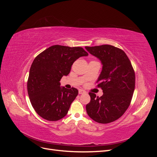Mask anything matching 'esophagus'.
I'll list each match as a JSON object with an SVG mask.
<instances>
[{"label":"esophagus","instance_id":"obj_1","mask_svg":"<svg viewBox=\"0 0 157 157\" xmlns=\"http://www.w3.org/2000/svg\"><path fill=\"white\" fill-rule=\"evenodd\" d=\"M78 93H79V94H82L86 93V92H85L84 90H78Z\"/></svg>","mask_w":157,"mask_h":157}]
</instances>
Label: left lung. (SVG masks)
<instances>
[{
	"label": "left lung",
	"mask_w": 157,
	"mask_h": 157,
	"mask_svg": "<svg viewBox=\"0 0 157 157\" xmlns=\"http://www.w3.org/2000/svg\"><path fill=\"white\" fill-rule=\"evenodd\" d=\"M85 48L103 65L97 82L103 94L99 98L89 93L86 112L94 121L107 124L118 119L129 107L135 89L134 70L125 52L117 47L104 44Z\"/></svg>",
	"instance_id": "8db88e82"
}]
</instances>
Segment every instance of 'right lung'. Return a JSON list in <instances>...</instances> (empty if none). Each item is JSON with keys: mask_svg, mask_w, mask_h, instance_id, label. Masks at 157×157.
<instances>
[{"mask_svg": "<svg viewBox=\"0 0 157 157\" xmlns=\"http://www.w3.org/2000/svg\"><path fill=\"white\" fill-rule=\"evenodd\" d=\"M88 55L82 47L54 45L36 57L29 71L27 92L38 115L49 121H59L67 115L78 91L60 87L59 81L69 75L76 60Z\"/></svg>", "mask_w": 157, "mask_h": 157, "instance_id": "obj_1", "label": "right lung"}]
</instances>
